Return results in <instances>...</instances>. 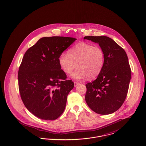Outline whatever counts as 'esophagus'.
<instances>
[{
	"label": "esophagus",
	"mask_w": 146,
	"mask_h": 146,
	"mask_svg": "<svg viewBox=\"0 0 146 146\" xmlns=\"http://www.w3.org/2000/svg\"><path fill=\"white\" fill-rule=\"evenodd\" d=\"M78 85H79V83H78V82H74V86H75V87H76Z\"/></svg>",
	"instance_id": "obj_1"
}]
</instances>
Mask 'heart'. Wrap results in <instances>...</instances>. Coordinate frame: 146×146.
I'll list each match as a JSON object with an SVG mask.
<instances>
[{"mask_svg": "<svg viewBox=\"0 0 146 146\" xmlns=\"http://www.w3.org/2000/svg\"><path fill=\"white\" fill-rule=\"evenodd\" d=\"M58 63L62 71L71 75L76 66L77 70L72 78L76 80L96 78L102 70L105 63V54L100 47L85 42L80 43L62 54Z\"/></svg>", "mask_w": 146, "mask_h": 146, "instance_id": "1", "label": "heart"}]
</instances>
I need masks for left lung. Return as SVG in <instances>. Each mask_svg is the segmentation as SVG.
<instances>
[{"mask_svg":"<svg viewBox=\"0 0 146 146\" xmlns=\"http://www.w3.org/2000/svg\"><path fill=\"white\" fill-rule=\"evenodd\" d=\"M84 39L98 44L105 54L102 71L95 80L86 85V102L97 113H112L121 107L128 90L131 70L126 52L106 36H88Z\"/></svg>","mask_w":146,"mask_h":146,"instance_id":"left-lung-1","label":"left lung"}]
</instances>
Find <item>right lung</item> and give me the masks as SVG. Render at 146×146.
Returning <instances> with one entry per match:
<instances>
[{"label":"right lung","mask_w":146,"mask_h":146,"mask_svg":"<svg viewBox=\"0 0 146 146\" xmlns=\"http://www.w3.org/2000/svg\"><path fill=\"white\" fill-rule=\"evenodd\" d=\"M76 39L44 37L25 53L18 71L20 96L26 108L39 118L55 120L63 113L74 88L61 69L58 58Z\"/></svg>","instance_id":"obj_1"}]
</instances>
